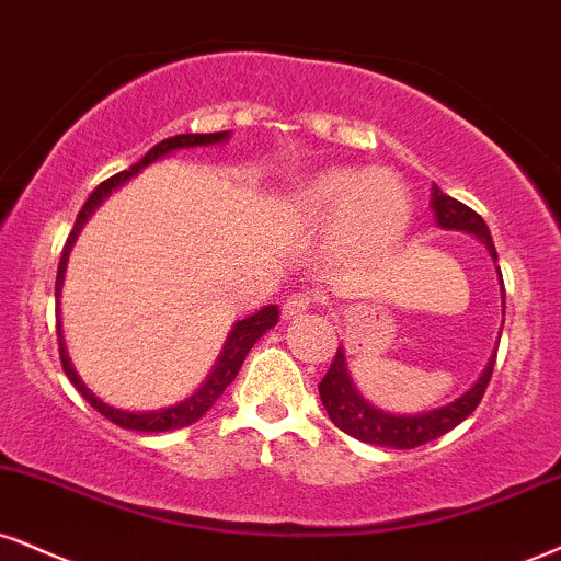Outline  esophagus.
<instances>
[{"label": "esophagus", "mask_w": 561, "mask_h": 561, "mask_svg": "<svg viewBox=\"0 0 561 561\" xmlns=\"http://www.w3.org/2000/svg\"><path fill=\"white\" fill-rule=\"evenodd\" d=\"M316 306V298L310 293H295L289 295L285 300V306H282V316L285 319H295V316H302L308 308Z\"/></svg>", "instance_id": "1"}]
</instances>
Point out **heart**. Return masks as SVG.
Listing matches in <instances>:
<instances>
[{
    "instance_id": "1",
    "label": "heart",
    "mask_w": 561,
    "mask_h": 561,
    "mask_svg": "<svg viewBox=\"0 0 561 561\" xmlns=\"http://www.w3.org/2000/svg\"><path fill=\"white\" fill-rule=\"evenodd\" d=\"M302 225L336 221V245L353 259H376L397 245L410 225V195L391 172L340 167L302 180L287 195Z\"/></svg>"
}]
</instances>
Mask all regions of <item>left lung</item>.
<instances>
[{
  "label": "left lung",
  "instance_id": "8db88e82",
  "mask_svg": "<svg viewBox=\"0 0 561 561\" xmlns=\"http://www.w3.org/2000/svg\"><path fill=\"white\" fill-rule=\"evenodd\" d=\"M431 208H434L438 227L473 234V238L483 242L491 259L496 261V248H494V240H491L489 227H485V221L473 211V208L460 204V201L449 198V195L438 191L436 185L431 187ZM499 279H502V272H499ZM502 300H504V282H502ZM494 363H496V353L491 355L489 366H485L481 379L465 391L462 397H457L455 402L444 404V408H436V410H426V413L391 415V413H383L379 408H374V404H370L366 397L355 389L353 379H350L345 350L336 347L332 366H329L327 376H323L319 383V394L334 426L357 438V442L376 444V447H391V449H415L421 447V444L434 442V438L444 436L455 426H460L465 417L473 413L483 400V391L489 387L491 374H494Z\"/></svg>",
  "mask_w": 561,
  "mask_h": 561
}]
</instances>
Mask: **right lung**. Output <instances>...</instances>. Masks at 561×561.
Segmentation results:
<instances>
[{
    "label": "right lung",
    "mask_w": 561,
    "mask_h": 561,
    "mask_svg": "<svg viewBox=\"0 0 561 561\" xmlns=\"http://www.w3.org/2000/svg\"><path fill=\"white\" fill-rule=\"evenodd\" d=\"M229 138V130L225 133H187V135H174V138H167L161 140L151 148V151L146 153L144 159L135 161L130 170L114 174L106 182H101L96 191L91 193V198L85 201L83 208H80L78 219H76V227H72L70 238H67L65 248H62V259H59V272H57V285H54V295H57L59 300V293H62V282H65V268H67V255H70L72 245H76L78 240V232L83 229V225L88 219H91V214L96 211V208L104 204V198H110V193L114 187L125 185L127 180L135 178L140 170H146L148 164H153V161L164 159L167 153L172 151H180V148H198V146H214V144H225ZM276 321H279V308L276 306H266L261 308L259 313L248 316V319L238 321L232 327V332H229L227 342H225V350H221V355L216 357L211 374L206 376V381L201 383L198 389L193 391L191 397H185V400L172 404V408H161V410H148V413H130V410H119V408H112V404L101 402L96 394H93L91 389L85 387L83 381H80V376L76 374V368H72L70 357H67V350H65V340H62V323H57V340H59V360H62V370L67 374V379L72 381V387H76L80 394L85 397V402L91 404L93 410H99L101 415L106 417V421H112L114 426L119 428H130V431H144V434H159V431H174V428H185L191 426V423L198 421V417L206 415V410H211V404L219 400L221 394H225V389L229 383L234 381V376H238V370L242 366V360H245V355L251 353V347L255 342L261 340L263 334L268 332V329L276 327Z\"/></svg>",
    "instance_id": "1"
}]
</instances>
